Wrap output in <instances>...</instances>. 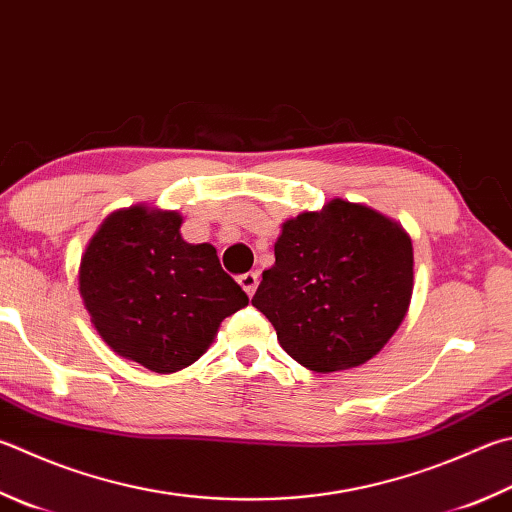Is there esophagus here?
<instances>
[{"instance_id": "esophagus-1", "label": "esophagus", "mask_w": 512, "mask_h": 512, "mask_svg": "<svg viewBox=\"0 0 512 512\" xmlns=\"http://www.w3.org/2000/svg\"><path fill=\"white\" fill-rule=\"evenodd\" d=\"M237 282H239V286L244 288V291L248 293V297H253L255 288H257V284H259V273H244V275H239Z\"/></svg>"}]
</instances>
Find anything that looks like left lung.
<instances>
[{
  "label": "left lung",
  "instance_id": "1",
  "mask_svg": "<svg viewBox=\"0 0 512 512\" xmlns=\"http://www.w3.org/2000/svg\"><path fill=\"white\" fill-rule=\"evenodd\" d=\"M412 239L362 203L333 199L288 219L253 306L282 349L320 374L365 365L410 309Z\"/></svg>",
  "mask_w": 512,
  "mask_h": 512
}]
</instances>
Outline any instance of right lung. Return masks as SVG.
Segmentation results:
<instances>
[{
  "label": "right lung",
  "instance_id": "1",
  "mask_svg": "<svg viewBox=\"0 0 512 512\" xmlns=\"http://www.w3.org/2000/svg\"><path fill=\"white\" fill-rule=\"evenodd\" d=\"M181 224L172 210H116L80 262V295L98 336L156 374L199 360L224 318L248 304L215 246L188 244Z\"/></svg>",
  "mask_w": 512,
  "mask_h": 512
}]
</instances>
